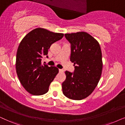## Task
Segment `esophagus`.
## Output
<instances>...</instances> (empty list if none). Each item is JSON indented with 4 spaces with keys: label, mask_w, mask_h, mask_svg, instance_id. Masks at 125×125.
<instances>
[{
    "label": "esophagus",
    "mask_w": 125,
    "mask_h": 125,
    "mask_svg": "<svg viewBox=\"0 0 125 125\" xmlns=\"http://www.w3.org/2000/svg\"><path fill=\"white\" fill-rule=\"evenodd\" d=\"M59 72H64V70H63V69H59Z\"/></svg>",
    "instance_id": "esophagus-1"
}]
</instances>
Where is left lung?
<instances>
[{"label":"left lung","mask_w":125,"mask_h":125,"mask_svg":"<svg viewBox=\"0 0 125 125\" xmlns=\"http://www.w3.org/2000/svg\"><path fill=\"white\" fill-rule=\"evenodd\" d=\"M71 44L70 60L74 71H65L62 84V92L68 98L80 100L92 94L101 77L103 61L98 41L84 31L65 34Z\"/></svg>","instance_id":"left-lung-1"}]
</instances>
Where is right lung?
<instances>
[{"instance_id":"1","label":"right lung","mask_w":125,"mask_h":125,"mask_svg":"<svg viewBox=\"0 0 125 125\" xmlns=\"http://www.w3.org/2000/svg\"><path fill=\"white\" fill-rule=\"evenodd\" d=\"M63 36V33L38 27L27 34L20 42L16 57V71L21 84L30 94H46L59 73L57 68L42 64L41 60L48 54L51 45Z\"/></svg>"}]
</instances>
